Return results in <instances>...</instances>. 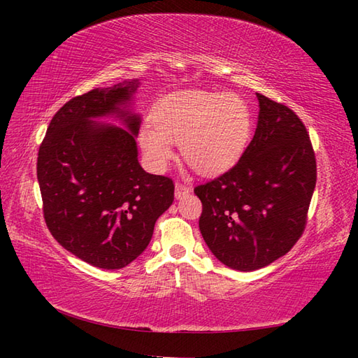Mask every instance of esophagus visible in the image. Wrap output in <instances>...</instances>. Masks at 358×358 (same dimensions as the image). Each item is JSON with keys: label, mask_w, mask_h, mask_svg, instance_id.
I'll return each instance as SVG.
<instances>
[{"label": "esophagus", "mask_w": 358, "mask_h": 358, "mask_svg": "<svg viewBox=\"0 0 358 358\" xmlns=\"http://www.w3.org/2000/svg\"><path fill=\"white\" fill-rule=\"evenodd\" d=\"M189 192H191V187L183 185V183H177L175 185V199H183Z\"/></svg>", "instance_id": "obj_1"}]
</instances>
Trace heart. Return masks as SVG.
Segmentation results:
<instances>
[{"instance_id":"1","label":"heart","mask_w":358,"mask_h":358,"mask_svg":"<svg viewBox=\"0 0 358 358\" xmlns=\"http://www.w3.org/2000/svg\"><path fill=\"white\" fill-rule=\"evenodd\" d=\"M150 124L140 131V144L155 169H163L172 158L169 141H178L181 155L196 172L218 175L231 169L245 152L252 115L238 95L194 90L159 101L150 113Z\"/></svg>"}]
</instances>
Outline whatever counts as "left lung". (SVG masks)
Here are the masks:
<instances>
[{
    "instance_id": "obj_1",
    "label": "left lung",
    "mask_w": 358,
    "mask_h": 358,
    "mask_svg": "<svg viewBox=\"0 0 358 358\" xmlns=\"http://www.w3.org/2000/svg\"><path fill=\"white\" fill-rule=\"evenodd\" d=\"M257 98V129L238 163L194 189L210 252L227 268L245 272L275 262L299 241L317 181L303 121L287 106L262 94Z\"/></svg>"
}]
</instances>
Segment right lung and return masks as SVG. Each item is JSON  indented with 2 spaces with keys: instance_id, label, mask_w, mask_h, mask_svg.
Listing matches in <instances>:
<instances>
[{
  "instance_id": "obj_1",
  "label": "right lung",
  "mask_w": 358,
  "mask_h": 358,
  "mask_svg": "<svg viewBox=\"0 0 358 358\" xmlns=\"http://www.w3.org/2000/svg\"><path fill=\"white\" fill-rule=\"evenodd\" d=\"M136 87L132 80L72 98L53 115L38 150L45 224L64 249L101 269L132 263L173 201V181L138 163L141 118L127 109ZM108 115L128 129L94 121Z\"/></svg>"
}]
</instances>
